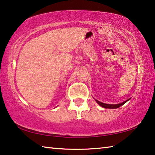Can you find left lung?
<instances>
[{
	"label": "left lung",
	"instance_id": "obj_1",
	"mask_svg": "<svg viewBox=\"0 0 155 155\" xmlns=\"http://www.w3.org/2000/svg\"><path fill=\"white\" fill-rule=\"evenodd\" d=\"M129 100H130V98L127 100V101H124V102H123V103H120V104H115L103 103H101V102H100L98 101H97V100H96V99H95V101H96V103L99 104L100 106H101L102 107H104V108H105V109H117V108H119L120 107L122 106L123 104H125L127 101H129Z\"/></svg>",
	"mask_w": 155,
	"mask_h": 155
}]
</instances>
